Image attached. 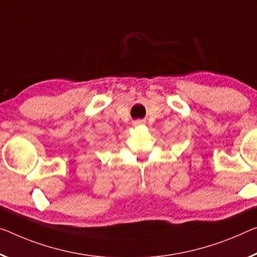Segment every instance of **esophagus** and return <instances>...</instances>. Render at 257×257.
<instances>
[{"instance_id": "obj_1", "label": "esophagus", "mask_w": 257, "mask_h": 257, "mask_svg": "<svg viewBox=\"0 0 257 257\" xmlns=\"http://www.w3.org/2000/svg\"><path fill=\"white\" fill-rule=\"evenodd\" d=\"M141 123H142L141 120H136V121H134V123H133V125H140Z\"/></svg>"}]
</instances>
